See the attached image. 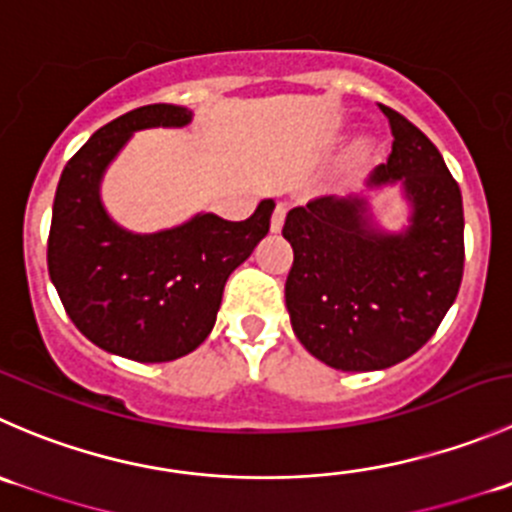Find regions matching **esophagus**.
<instances>
[{
    "label": "esophagus",
    "mask_w": 512,
    "mask_h": 512,
    "mask_svg": "<svg viewBox=\"0 0 512 512\" xmlns=\"http://www.w3.org/2000/svg\"><path fill=\"white\" fill-rule=\"evenodd\" d=\"M285 215H287V207L285 205H277L275 212H272V220H270V230L272 232H280L282 225H285Z\"/></svg>",
    "instance_id": "obj_1"
}]
</instances>
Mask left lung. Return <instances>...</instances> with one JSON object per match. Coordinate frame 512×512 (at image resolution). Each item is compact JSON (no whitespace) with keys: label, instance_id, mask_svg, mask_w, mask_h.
Listing matches in <instances>:
<instances>
[{"label":"left lung","instance_id":"obj_1","mask_svg":"<svg viewBox=\"0 0 512 512\" xmlns=\"http://www.w3.org/2000/svg\"><path fill=\"white\" fill-rule=\"evenodd\" d=\"M380 109L390 119L393 155L365 187L398 185L408 225L382 230L365 195H327L287 212L282 227L295 252L285 282L292 330L310 355L342 372L385 370L418 352L463 280L458 182L413 122Z\"/></svg>","mask_w":512,"mask_h":512}]
</instances>
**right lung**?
<instances>
[{"mask_svg":"<svg viewBox=\"0 0 512 512\" xmlns=\"http://www.w3.org/2000/svg\"><path fill=\"white\" fill-rule=\"evenodd\" d=\"M192 109L147 104L99 127L59 177L47 242L52 285L87 340L137 362H170L205 342L227 277L270 232L275 202L242 222L197 212L160 232L124 230L104 210L102 177L130 137L187 127Z\"/></svg>","mask_w":512,"mask_h":512,"instance_id":"1","label":"right lung"}]
</instances>
